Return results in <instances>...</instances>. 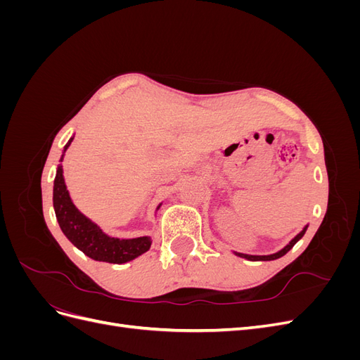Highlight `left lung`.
Masks as SVG:
<instances>
[{
  "instance_id": "1",
  "label": "left lung",
  "mask_w": 360,
  "mask_h": 360,
  "mask_svg": "<svg viewBox=\"0 0 360 360\" xmlns=\"http://www.w3.org/2000/svg\"><path fill=\"white\" fill-rule=\"evenodd\" d=\"M307 230H308V225H304L303 230H302L296 237L291 238L288 245H285L284 248H282L281 250H278V252H275V254H270V255H249V254L234 252V255L240 257V258H245V259H249V261H271V259H278V258H281V257H284V255L288 252V250L300 240V238L304 236V233H307Z\"/></svg>"
}]
</instances>
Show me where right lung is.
<instances>
[{"mask_svg":"<svg viewBox=\"0 0 360 360\" xmlns=\"http://www.w3.org/2000/svg\"><path fill=\"white\" fill-rule=\"evenodd\" d=\"M73 136L69 139V143L64 146L63 155L60 162L64 159V153L70 147ZM53 210L58 225L63 234L66 236L72 242L73 246L96 261H103V263L112 264H123L127 261H132L143 255L151 246V237H134V238H117L103 233L102 228L94 224L90 217H86L84 213L78 210L70 198L66 181L63 176V165L57 167L56 180H53ZM162 202L158 205L160 209Z\"/></svg>","mask_w":360,"mask_h":360,"instance_id":"right-lung-1","label":"right lung"}]
</instances>
